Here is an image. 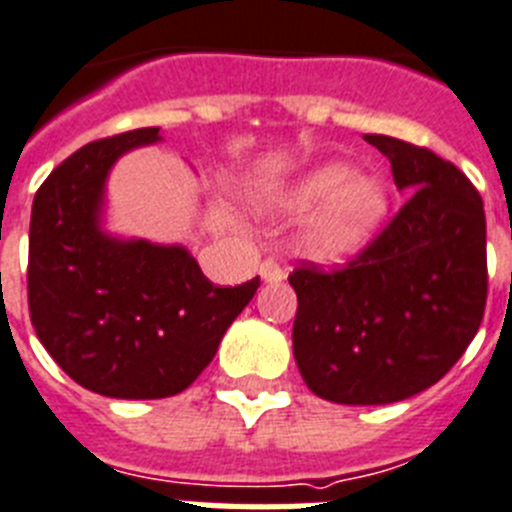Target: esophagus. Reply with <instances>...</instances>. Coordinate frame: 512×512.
<instances>
[{
    "label": "esophagus",
    "mask_w": 512,
    "mask_h": 512,
    "mask_svg": "<svg viewBox=\"0 0 512 512\" xmlns=\"http://www.w3.org/2000/svg\"><path fill=\"white\" fill-rule=\"evenodd\" d=\"M260 275H262V281H268V283H278L286 278V273H283L281 265H278L275 260H270V257L260 265Z\"/></svg>",
    "instance_id": "1"
}]
</instances>
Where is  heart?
I'll return each instance as SVG.
<instances>
[{
  "instance_id": "1",
  "label": "heart",
  "mask_w": 512,
  "mask_h": 512,
  "mask_svg": "<svg viewBox=\"0 0 512 512\" xmlns=\"http://www.w3.org/2000/svg\"><path fill=\"white\" fill-rule=\"evenodd\" d=\"M286 211H314L301 229L299 247L319 262H340L358 255L379 231L386 216L384 182L355 175L340 162L322 164L281 195Z\"/></svg>"
}]
</instances>
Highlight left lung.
I'll return each mask as SVG.
<instances>
[{"label":"left lung","instance_id":"left-lung-1","mask_svg":"<svg viewBox=\"0 0 512 512\" xmlns=\"http://www.w3.org/2000/svg\"><path fill=\"white\" fill-rule=\"evenodd\" d=\"M407 201L342 268L301 262L293 358L317 397L391 404L441 381L487 304V221L469 177L425 146L366 136Z\"/></svg>","mask_w":512,"mask_h":512}]
</instances>
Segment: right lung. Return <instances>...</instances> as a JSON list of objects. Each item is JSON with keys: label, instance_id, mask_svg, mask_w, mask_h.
I'll return each mask as SVG.
<instances>
[{"label": "right lung", "instance_id": "1", "mask_svg": "<svg viewBox=\"0 0 512 512\" xmlns=\"http://www.w3.org/2000/svg\"><path fill=\"white\" fill-rule=\"evenodd\" d=\"M136 128L77 149L46 177L30 213L28 309L35 335L66 376L113 399H162L188 389L260 286H213L185 247L108 237L105 177Z\"/></svg>", "mask_w": 512, "mask_h": 512}]
</instances>
